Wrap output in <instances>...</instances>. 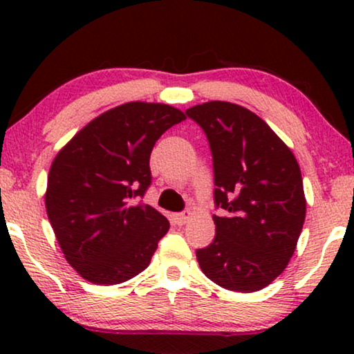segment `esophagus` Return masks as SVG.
<instances>
[{"mask_svg":"<svg viewBox=\"0 0 354 354\" xmlns=\"http://www.w3.org/2000/svg\"><path fill=\"white\" fill-rule=\"evenodd\" d=\"M190 214H192L190 211H183V212H178V214H176L174 217H176V222L178 225H183L188 219H190Z\"/></svg>","mask_w":354,"mask_h":354,"instance_id":"34e87169","label":"esophagus"}]
</instances>
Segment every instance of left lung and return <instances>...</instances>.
Listing matches in <instances>:
<instances>
[{
	"label": "left lung",
	"instance_id": "left-lung-1",
	"mask_svg": "<svg viewBox=\"0 0 354 354\" xmlns=\"http://www.w3.org/2000/svg\"><path fill=\"white\" fill-rule=\"evenodd\" d=\"M205 130L214 167L216 236L196 250L212 282L232 292H258L283 272L306 217L297 158L259 115L227 101L185 111Z\"/></svg>",
	"mask_w": 354,
	"mask_h": 354
}]
</instances>
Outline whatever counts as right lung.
Segmentation results:
<instances>
[{"instance_id":"obj_1","label":"right lung","mask_w":354,"mask_h":354,"mask_svg":"<svg viewBox=\"0 0 354 354\" xmlns=\"http://www.w3.org/2000/svg\"><path fill=\"white\" fill-rule=\"evenodd\" d=\"M185 114L132 101L100 114L56 154L48 174L46 214L64 258L96 285L127 282L151 263L169 221L133 205L151 183L158 138Z\"/></svg>"}]
</instances>
